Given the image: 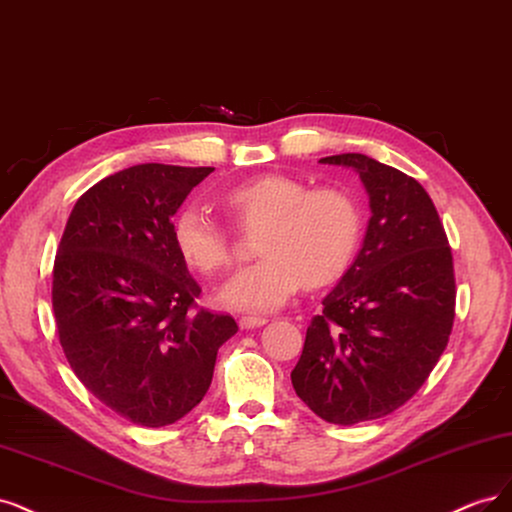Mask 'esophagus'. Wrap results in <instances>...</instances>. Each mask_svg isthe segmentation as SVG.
<instances>
[{
    "label": "esophagus",
    "mask_w": 512,
    "mask_h": 512,
    "mask_svg": "<svg viewBox=\"0 0 512 512\" xmlns=\"http://www.w3.org/2000/svg\"><path fill=\"white\" fill-rule=\"evenodd\" d=\"M266 323H268L266 317H255V315H244V317L240 319V327H242V329H255V327L266 325Z\"/></svg>",
    "instance_id": "34e87169"
}]
</instances>
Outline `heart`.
I'll return each mask as SVG.
<instances>
[{
    "mask_svg": "<svg viewBox=\"0 0 512 512\" xmlns=\"http://www.w3.org/2000/svg\"><path fill=\"white\" fill-rule=\"evenodd\" d=\"M223 204L240 227H261L255 240L259 259L219 289V302L234 310H276L304 283H332L349 268L361 238V212L349 193L308 189L283 174L246 180L225 193ZM172 240L180 259L202 274L232 261L229 232L200 206L176 214Z\"/></svg>",
    "mask_w": 512,
    "mask_h": 512,
    "instance_id": "1",
    "label": "heart"
}]
</instances>
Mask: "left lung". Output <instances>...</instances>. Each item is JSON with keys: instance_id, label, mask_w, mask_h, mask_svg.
<instances>
[{"instance_id": "8db88e82", "label": "left lung", "mask_w": 512, "mask_h": 512, "mask_svg": "<svg viewBox=\"0 0 512 512\" xmlns=\"http://www.w3.org/2000/svg\"><path fill=\"white\" fill-rule=\"evenodd\" d=\"M321 163L359 174L372 217L351 268L306 329L291 383L315 415L353 425L406 404L447 349L453 255L432 197L415 178L361 153Z\"/></svg>"}]
</instances>
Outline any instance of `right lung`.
<instances>
[{"mask_svg": "<svg viewBox=\"0 0 512 512\" xmlns=\"http://www.w3.org/2000/svg\"><path fill=\"white\" fill-rule=\"evenodd\" d=\"M214 168L142 163L78 197L53 268L59 342L78 381L131 423L183 419L212 383L229 315L195 308L200 285L172 217Z\"/></svg>", "mask_w": 512, "mask_h": 512, "instance_id": "obj_1", "label": "right lung"}]
</instances>
